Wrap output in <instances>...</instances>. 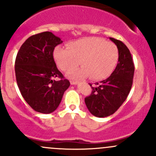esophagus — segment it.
Listing matches in <instances>:
<instances>
[{
	"label": "esophagus",
	"instance_id": "obj_1",
	"mask_svg": "<svg viewBox=\"0 0 156 156\" xmlns=\"http://www.w3.org/2000/svg\"><path fill=\"white\" fill-rule=\"evenodd\" d=\"M70 83H71V84H72V85H75V84H78V81H74V80H71Z\"/></svg>",
	"mask_w": 156,
	"mask_h": 156
}]
</instances>
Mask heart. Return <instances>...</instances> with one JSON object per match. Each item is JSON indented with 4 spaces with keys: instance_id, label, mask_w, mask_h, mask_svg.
I'll return each instance as SVG.
<instances>
[{
    "instance_id": "b5f03b06",
    "label": "heart",
    "mask_w": 156,
    "mask_h": 156,
    "mask_svg": "<svg viewBox=\"0 0 156 156\" xmlns=\"http://www.w3.org/2000/svg\"><path fill=\"white\" fill-rule=\"evenodd\" d=\"M119 49L115 44L101 37H90L72 41L68 49L56 48L53 57L61 70L69 72L79 64L82 68L73 72L72 76H89L95 81L107 78L114 71L119 61Z\"/></svg>"
}]
</instances>
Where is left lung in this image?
Wrapping results in <instances>:
<instances>
[{
  "instance_id": "1",
  "label": "left lung",
  "mask_w": 156,
  "mask_h": 156,
  "mask_svg": "<svg viewBox=\"0 0 156 156\" xmlns=\"http://www.w3.org/2000/svg\"><path fill=\"white\" fill-rule=\"evenodd\" d=\"M119 49V62L112 75L106 79L96 83L90 95L84 102L88 110L96 117L104 118L115 112L125 101L131 89L134 64L130 50L121 41L109 37Z\"/></svg>"
}]
</instances>
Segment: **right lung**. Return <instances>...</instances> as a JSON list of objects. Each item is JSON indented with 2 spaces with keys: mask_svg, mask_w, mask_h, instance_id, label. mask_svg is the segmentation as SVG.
Segmentation results:
<instances>
[{
  "mask_svg": "<svg viewBox=\"0 0 156 156\" xmlns=\"http://www.w3.org/2000/svg\"><path fill=\"white\" fill-rule=\"evenodd\" d=\"M62 43L52 32L44 31L29 37L16 55L17 85L26 103L37 112H54L70 85L53 59L54 48ZM56 77L60 79L56 81Z\"/></svg>",
  "mask_w": 156,
  "mask_h": 156,
  "instance_id": "1",
  "label": "right lung"
}]
</instances>
